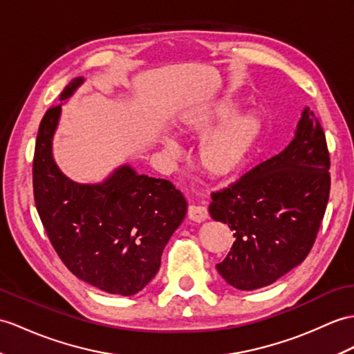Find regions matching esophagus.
Masks as SVG:
<instances>
[{
    "mask_svg": "<svg viewBox=\"0 0 354 354\" xmlns=\"http://www.w3.org/2000/svg\"><path fill=\"white\" fill-rule=\"evenodd\" d=\"M188 218L196 221V223H202L208 218V209L202 205H190L188 207Z\"/></svg>",
    "mask_w": 354,
    "mask_h": 354,
    "instance_id": "34e87169",
    "label": "esophagus"
}]
</instances>
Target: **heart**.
I'll use <instances>...</instances> for the list:
<instances>
[{
	"mask_svg": "<svg viewBox=\"0 0 354 354\" xmlns=\"http://www.w3.org/2000/svg\"><path fill=\"white\" fill-rule=\"evenodd\" d=\"M236 104L231 100H221L212 104L194 106L180 116L178 131L183 136L201 137L218 122L224 123L205 137L199 151L197 162L205 175L211 179H226L235 175L258 142L261 134V120L253 113H236ZM171 155H179L178 146L171 140L166 142Z\"/></svg>",
	"mask_w": 354,
	"mask_h": 354,
	"instance_id": "obj_1",
	"label": "heart"
}]
</instances>
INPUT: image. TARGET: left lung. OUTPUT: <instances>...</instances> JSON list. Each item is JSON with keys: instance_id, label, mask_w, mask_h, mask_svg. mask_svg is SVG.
Masks as SVG:
<instances>
[{"instance_id": "1", "label": "left lung", "mask_w": 354, "mask_h": 354, "mask_svg": "<svg viewBox=\"0 0 354 354\" xmlns=\"http://www.w3.org/2000/svg\"><path fill=\"white\" fill-rule=\"evenodd\" d=\"M328 169L324 131L306 106L281 153L212 193L211 217L235 236L231 252L216 266L229 285L258 290L305 261L328 202Z\"/></svg>"}]
</instances>
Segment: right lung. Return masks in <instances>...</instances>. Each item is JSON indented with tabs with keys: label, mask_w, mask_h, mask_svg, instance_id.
Here are the masks:
<instances>
[{
	"label": "right lung",
	"mask_w": 354,
	"mask_h": 354,
	"mask_svg": "<svg viewBox=\"0 0 354 354\" xmlns=\"http://www.w3.org/2000/svg\"><path fill=\"white\" fill-rule=\"evenodd\" d=\"M73 78L66 101L83 84ZM62 105L40 122L35 160V202L49 241L63 264L101 291L133 295L158 273L161 254L187 214L185 197L170 180L138 175L125 164L100 184H78L53 157Z\"/></svg>",
	"instance_id": "add662e5"
}]
</instances>
